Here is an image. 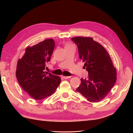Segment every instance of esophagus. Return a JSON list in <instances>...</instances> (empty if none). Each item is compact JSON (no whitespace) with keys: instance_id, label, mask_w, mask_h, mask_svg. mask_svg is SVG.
I'll use <instances>...</instances> for the list:
<instances>
[{"instance_id":"1","label":"esophagus","mask_w":133,"mask_h":133,"mask_svg":"<svg viewBox=\"0 0 133 133\" xmlns=\"http://www.w3.org/2000/svg\"><path fill=\"white\" fill-rule=\"evenodd\" d=\"M62 77L64 78V79H69V78H70V76H62Z\"/></svg>"}]
</instances>
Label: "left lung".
Instances as JSON below:
<instances>
[{
	"instance_id": "left-lung-1",
	"label": "left lung",
	"mask_w": 133,
	"mask_h": 133,
	"mask_svg": "<svg viewBox=\"0 0 133 133\" xmlns=\"http://www.w3.org/2000/svg\"><path fill=\"white\" fill-rule=\"evenodd\" d=\"M76 44L79 58L88 72L87 79H81L76 89L89 102H98L108 94L114 85L116 71L107 50L90 37L71 38Z\"/></svg>"
}]
</instances>
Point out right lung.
Returning <instances> with one entry per match:
<instances>
[{"label": "right lung", "mask_w": 133, "mask_h": 133, "mask_svg": "<svg viewBox=\"0 0 133 133\" xmlns=\"http://www.w3.org/2000/svg\"><path fill=\"white\" fill-rule=\"evenodd\" d=\"M55 47L53 39L28 47L18 62L16 76L23 90L35 100H42L55 92L61 82L58 76L45 72Z\"/></svg>", "instance_id": "right-lung-1"}]
</instances>
